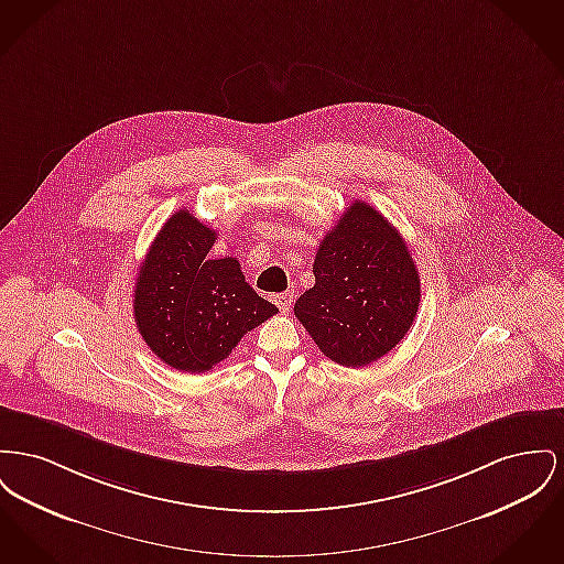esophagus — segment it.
Segmentation results:
<instances>
[{
    "mask_svg": "<svg viewBox=\"0 0 564 564\" xmlns=\"http://www.w3.org/2000/svg\"><path fill=\"white\" fill-rule=\"evenodd\" d=\"M274 302H276V306H279L283 313H288V311L292 308V304H294V294H292V292L276 294V296H274Z\"/></svg>",
    "mask_w": 564,
    "mask_h": 564,
    "instance_id": "obj_1",
    "label": "esophagus"
}]
</instances>
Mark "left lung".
Segmentation results:
<instances>
[{
	"mask_svg": "<svg viewBox=\"0 0 564 564\" xmlns=\"http://www.w3.org/2000/svg\"><path fill=\"white\" fill-rule=\"evenodd\" d=\"M313 274L294 315L336 365L383 358L417 315V265L397 228L366 202H354L326 234Z\"/></svg>",
	"mask_w": 564,
	"mask_h": 564,
	"instance_id": "obj_1",
	"label": "left lung"
}]
</instances>
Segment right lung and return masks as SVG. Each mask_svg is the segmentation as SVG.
Here are the masks:
<instances>
[{
    "label": "right lung",
    "instance_id": "right-lung-1",
    "mask_svg": "<svg viewBox=\"0 0 564 564\" xmlns=\"http://www.w3.org/2000/svg\"><path fill=\"white\" fill-rule=\"evenodd\" d=\"M217 234L174 213L138 268L133 317L151 351L183 372H206L279 308L256 294L236 258L210 260Z\"/></svg>",
    "mask_w": 564,
    "mask_h": 564
}]
</instances>
